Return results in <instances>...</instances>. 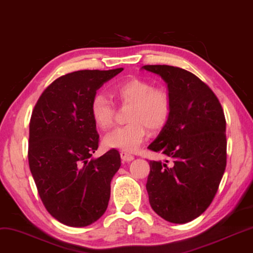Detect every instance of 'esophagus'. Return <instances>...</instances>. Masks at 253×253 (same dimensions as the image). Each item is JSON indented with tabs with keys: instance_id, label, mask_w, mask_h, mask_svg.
I'll use <instances>...</instances> for the list:
<instances>
[{
	"instance_id": "esophagus-1",
	"label": "esophagus",
	"mask_w": 253,
	"mask_h": 253,
	"mask_svg": "<svg viewBox=\"0 0 253 253\" xmlns=\"http://www.w3.org/2000/svg\"><path fill=\"white\" fill-rule=\"evenodd\" d=\"M120 156H121V160H123V161H125V162H129L134 159V156L132 154H129V153H127V152H121Z\"/></svg>"
}]
</instances>
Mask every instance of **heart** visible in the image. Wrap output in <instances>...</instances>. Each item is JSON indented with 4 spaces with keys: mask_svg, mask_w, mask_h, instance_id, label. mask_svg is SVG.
I'll return each instance as SVG.
<instances>
[{
    "mask_svg": "<svg viewBox=\"0 0 253 253\" xmlns=\"http://www.w3.org/2000/svg\"><path fill=\"white\" fill-rule=\"evenodd\" d=\"M112 94L123 106H129L127 120L129 124L119 127L105 136V145L123 152L132 153L142 145L147 128L159 130L166 126L172 111V99L167 89L154 87L145 79H125L112 88ZM92 120L98 128L107 130L114 124L116 107L104 94H95L89 105Z\"/></svg>",
    "mask_w": 253,
    "mask_h": 253,
    "instance_id": "obj_1",
    "label": "heart"
}]
</instances>
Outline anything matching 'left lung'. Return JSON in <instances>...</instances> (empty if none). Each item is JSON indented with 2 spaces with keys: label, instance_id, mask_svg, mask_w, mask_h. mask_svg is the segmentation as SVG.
<instances>
[{
  "label": "left lung",
  "instance_id": "8db88e82",
  "mask_svg": "<svg viewBox=\"0 0 253 253\" xmlns=\"http://www.w3.org/2000/svg\"><path fill=\"white\" fill-rule=\"evenodd\" d=\"M143 69L164 78L172 99L168 123L148 146L168 159L166 164L149 161V203L164 219L183 224L202 215L218 190L226 167L224 112L194 73L170 65Z\"/></svg>",
  "mask_w": 253,
  "mask_h": 253
}]
</instances>
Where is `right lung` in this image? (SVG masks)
<instances>
[{
  "instance_id": "obj_1",
  "label": "right lung",
  "mask_w": 253,
  "mask_h": 253,
  "mask_svg": "<svg viewBox=\"0 0 253 253\" xmlns=\"http://www.w3.org/2000/svg\"><path fill=\"white\" fill-rule=\"evenodd\" d=\"M123 70H81L59 77L33 110L29 167L47 212L65 225L87 226L107 209L121 160L117 149L91 159L99 134L89 105L97 89Z\"/></svg>"
}]
</instances>
